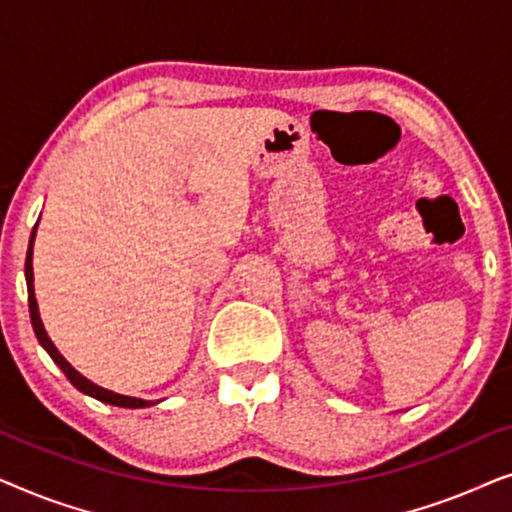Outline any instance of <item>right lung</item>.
Instances as JSON below:
<instances>
[{"label":"right lung","mask_w":512,"mask_h":512,"mask_svg":"<svg viewBox=\"0 0 512 512\" xmlns=\"http://www.w3.org/2000/svg\"><path fill=\"white\" fill-rule=\"evenodd\" d=\"M34 233H37V226L32 230V237H30V249H27V258H25V279H27V303H30V319H32V328H34V335H37L39 345L46 349L48 356L58 363V368L62 373L67 375V380L74 384L76 389L83 391L86 396H93L97 401L102 403H109V405H118V408H149V405H156V401H144V398H135V396H123V394H116V391H109L104 387H97L95 382H90L88 377H83L79 370L72 368V363H69L65 356L58 352V347L53 345V340L48 338L44 324H41V317H39V307H37V298H34V272H32V247H34Z\"/></svg>","instance_id":"add662e5"}]
</instances>
